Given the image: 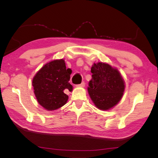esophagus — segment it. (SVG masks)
Returning a JSON list of instances; mask_svg holds the SVG:
<instances>
[{
  "label": "esophagus",
  "instance_id": "34e87169",
  "mask_svg": "<svg viewBox=\"0 0 158 158\" xmlns=\"http://www.w3.org/2000/svg\"><path fill=\"white\" fill-rule=\"evenodd\" d=\"M85 82H82V83H81V84L77 85H76V87H77V88H84V87H85Z\"/></svg>",
  "mask_w": 158,
  "mask_h": 158
}]
</instances>
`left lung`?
<instances>
[{
  "instance_id": "obj_1",
  "label": "left lung",
  "mask_w": 158,
  "mask_h": 158,
  "mask_svg": "<svg viewBox=\"0 0 158 158\" xmlns=\"http://www.w3.org/2000/svg\"><path fill=\"white\" fill-rule=\"evenodd\" d=\"M92 79L88 83V91L96 107L109 110L122 99L126 84L121 73L109 64L94 63L91 68Z\"/></svg>"
}]
</instances>
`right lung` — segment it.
<instances>
[{
	"label": "right lung",
	"instance_id": "right-lung-1",
	"mask_svg": "<svg viewBox=\"0 0 158 158\" xmlns=\"http://www.w3.org/2000/svg\"><path fill=\"white\" fill-rule=\"evenodd\" d=\"M72 70L66 69L64 59L52 60L43 65L35 74L32 85L38 103L47 110H54L63 106L69 96L64 90L73 91L69 83Z\"/></svg>",
	"mask_w": 158,
	"mask_h": 158
}]
</instances>
